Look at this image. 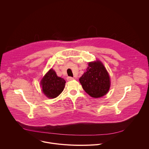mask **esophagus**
<instances>
[{
    "label": "esophagus",
    "mask_w": 149,
    "mask_h": 149,
    "mask_svg": "<svg viewBox=\"0 0 149 149\" xmlns=\"http://www.w3.org/2000/svg\"><path fill=\"white\" fill-rule=\"evenodd\" d=\"M67 79L68 81H71V80H73L74 78L73 77H67Z\"/></svg>",
    "instance_id": "esophagus-1"
}]
</instances>
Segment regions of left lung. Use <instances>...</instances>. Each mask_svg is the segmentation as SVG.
<instances>
[{"label": "left lung", "mask_w": 149, "mask_h": 149, "mask_svg": "<svg viewBox=\"0 0 149 149\" xmlns=\"http://www.w3.org/2000/svg\"><path fill=\"white\" fill-rule=\"evenodd\" d=\"M79 80L84 91L93 98L106 95L111 85L109 74L100 61L89 62L86 72Z\"/></svg>", "instance_id": "left-lung-1"}]
</instances>
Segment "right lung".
Listing matches in <instances>:
<instances>
[{
	"instance_id": "obj_1",
	"label": "right lung",
	"mask_w": 149,
	"mask_h": 149,
	"mask_svg": "<svg viewBox=\"0 0 149 149\" xmlns=\"http://www.w3.org/2000/svg\"><path fill=\"white\" fill-rule=\"evenodd\" d=\"M65 81L57 76L53 69L45 75L40 81V86L43 93L49 98H55L63 90L65 86Z\"/></svg>"
}]
</instances>
